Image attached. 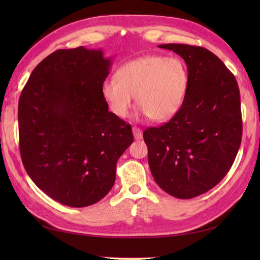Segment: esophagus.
I'll use <instances>...</instances> for the list:
<instances>
[{
    "label": "esophagus",
    "mask_w": 260,
    "mask_h": 260,
    "mask_svg": "<svg viewBox=\"0 0 260 260\" xmlns=\"http://www.w3.org/2000/svg\"><path fill=\"white\" fill-rule=\"evenodd\" d=\"M133 134H134L135 140H141L143 137V132L141 128H139V127H133Z\"/></svg>",
    "instance_id": "1"
}]
</instances>
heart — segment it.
Here are the masks:
<instances>
[{
  "instance_id": "heart-1",
  "label": "heart",
  "mask_w": 260,
  "mask_h": 260,
  "mask_svg": "<svg viewBox=\"0 0 260 260\" xmlns=\"http://www.w3.org/2000/svg\"><path fill=\"white\" fill-rule=\"evenodd\" d=\"M189 86V70L181 58L146 54L121 64L115 78L103 82L102 95L119 118L128 115L135 96L143 115L163 121L181 109Z\"/></svg>"
}]
</instances>
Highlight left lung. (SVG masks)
I'll return each instance as SVG.
<instances>
[{
    "instance_id": "1",
    "label": "left lung",
    "mask_w": 260,
    "mask_h": 260,
    "mask_svg": "<svg viewBox=\"0 0 260 260\" xmlns=\"http://www.w3.org/2000/svg\"><path fill=\"white\" fill-rule=\"evenodd\" d=\"M178 53L190 75L181 109L143 137L154 180L169 194L192 199L221 181L240 147V92L235 76L207 49L180 43L159 45Z\"/></svg>"
}]
</instances>
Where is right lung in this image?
Listing matches in <instances>:
<instances>
[{"label":"right lung","instance_id":"add662e5","mask_svg":"<svg viewBox=\"0 0 260 260\" xmlns=\"http://www.w3.org/2000/svg\"><path fill=\"white\" fill-rule=\"evenodd\" d=\"M112 60L102 49L49 54L33 69L19 99L20 153L39 189L82 208L107 194L116 163L134 141L132 127L108 110L102 85Z\"/></svg>","mask_w":260,"mask_h":260}]
</instances>
